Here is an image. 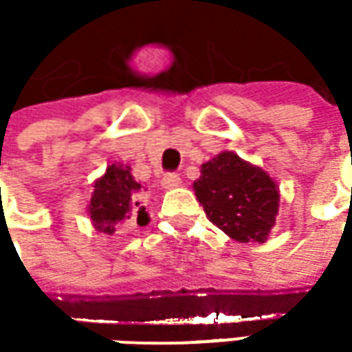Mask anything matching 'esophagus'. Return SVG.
<instances>
[{"label":"esophagus","instance_id":"34e87169","mask_svg":"<svg viewBox=\"0 0 352 352\" xmlns=\"http://www.w3.org/2000/svg\"><path fill=\"white\" fill-rule=\"evenodd\" d=\"M179 184H181V175L175 173V171L166 173L164 179H162V186H164V188H175V186H179Z\"/></svg>","mask_w":352,"mask_h":352}]
</instances>
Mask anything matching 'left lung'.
I'll return each mask as SVG.
<instances>
[{"instance_id": "1", "label": "left lung", "mask_w": 352, "mask_h": 352, "mask_svg": "<svg viewBox=\"0 0 352 352\" xmlns=\"http://www.w3.org/2000/svg\"><path fill=\"white\" fill-rule=\"evenodd\" d=\"M207 219L239 243H264L279 211V190L260 168L234 153H221L201 166L194 183Z\"/></svg>"}]
</instances>
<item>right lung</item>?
<instances>
[{"mask_svg": "<svg viewBox=\"0 0 352 352\" xmlns=\"http://www.w3.org/2000/svg\"><path fill=\"white\" fill-rule=\"evenodd\" d=\"M141 184L133 179L130 168L126 166H109L105 175L96 181L90 199V219L96 230L103 234H113L118 224L130 221L138 214V224H145V207L135 199V192Z\"/></svg>", "mask_w": 352, "mask_h": 352, "instance_id": "right-lung-1", "label": "right lung"}]
</instances>
